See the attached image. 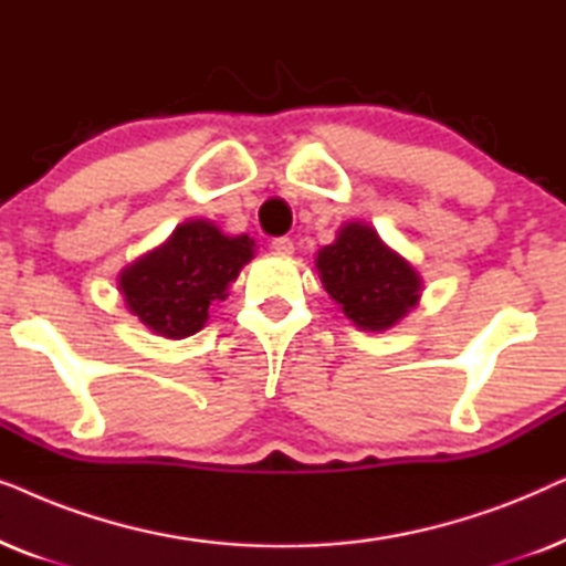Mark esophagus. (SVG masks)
Instances as JSON below:
<instances>
[{
    "instance_id": "esophagus-1",
    "label": "esophagus",
    "mask_w": 566,
    "mask_h": 566,
    "mask_svg": "<svg viewBox=\"0 0 566 566\" xmlns=\"http://www.w3.org/2000/svg\"><path fill=\"white\" fill-rule=\"evenodd\" d=\"M270 247H273L277 254H293V239L289 237H275L273 242H270Z\"/></svg>"
}]
</instances>
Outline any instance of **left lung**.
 <instances>
[{"mask_svg":"<svg viewBox=\"0 0 566 566\" xmlns=\"http://www.w3.org/2000/svg\"><path fill=\"white\" fill-rule=\"evenodd\" d=\"M324 291L343 306L355 327L389 329L420 298V275L391 252L366 223H347L337 242L316 254Z\"/></svg>","mask_w":566,"mask_h":566,"instance_id":"8db88e82","label":"left lung"}]
</instances>
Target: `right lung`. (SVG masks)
<instances>
[{"instance_id": "add662e5", "label": "right lung", "mask_w": 566, "mask_h": 566, "mask_svg": "<svg viewBox=\"0 0 566 566\" xmlns=\"http://www.w3.org/2000/svg\"><path fill=\"white\" fill-rule=\"evenodd\" d=\"M252 247L247 234L227 237L211 221H188L165 247L123 270L118 289L146 327L182 339L203 329L208 306L227 298V285L252 260Z\"/></svg>"}]
</instances>
